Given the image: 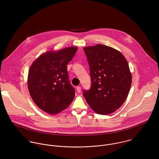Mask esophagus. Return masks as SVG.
<instances>
[{
  "label": "esophagus",
  "instance_id": "34e87169",
  "mask_svg": "<svg viewBox=\"0 0 159 159\" xmlns=\"http://www.w3.org/2000/svg\"><path fill=\"white\" fill-rule=\"evenodd\" d=\"M81 88L80 86H77L76 88V91L78 92V93H80L81 92Z\"/></svg>",
  "mask_w": 159,
  "mask_h": 159
}]
</instances>
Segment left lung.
<instances>
[{
  "instance_id": "left-lung-1",
  "label": "left lung",
  "mask_w": 159,
  "mask_h": 159,
  "mask_svg": "<svg viewBox=\"0 0 159 159\" xmlns=\"http://www.w3.org/2000/svg\"><path fill=\"white\" fill-rule=\"evenodd\" d=\"M84 50L92 85L83 95L96 113H113L125 101L130 89L132 78L127 61L119 51L102 44L86 46Z\"/></svg>"
}]
</instances>
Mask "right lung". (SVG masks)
I'll return each instance as SVG.
<instances>
[{
	"label": "right lung",
	"mask_w": 159,
	"mask_h": 159,
	"mask_svg": "<svg viewBox=\"0 0 159 159\" xmlns=\"http://www.w3.org/2000/svg\"><path fill=\"white\" fill-rule=\"evenodd\" d=\"M78 49L69 46L51 50L39 56L30 66L27 87L35 105L49 114L66 109L73 101L75 92L68 78L67 65Z\"/></svg>",
	"instance_id": "right-lung-1"
}]
</instances>
